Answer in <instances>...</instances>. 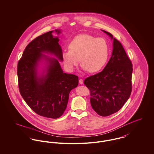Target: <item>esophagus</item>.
Instances as JSON below:
<instances>
[{"label": "esophagus", "instance_id": "34e87169", "mask_svg": "<svg viewBox=\"0 0 154 154\" xmlns=\"http://www.w3.org/2000/svg\"><path fill=\"white\" fill-rule=\"evenodd\" d=\"M79 83H80V84H83V79H80L79 80Z\"/></svg>", "mask_w": 154, "mask_h": 154}]
</instances>
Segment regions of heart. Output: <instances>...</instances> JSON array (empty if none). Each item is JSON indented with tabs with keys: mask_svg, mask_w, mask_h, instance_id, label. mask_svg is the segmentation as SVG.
Segmentation results:
<instances>
[{
	"mask_svg": "<svg viewBox=\"0 0 154 154\" xmlns=\"http://www.w3.org/2000/svg\"><path fill=\"white\" fill-rule=\"evenodd\" d=\"M69 48L62 55L63 63L69 70H73L81 58L83 69L97 72L104 66L109 55L107 41L89 34L76 36L69 43Z\"/></svg>",
	"mask_w": 154,
	"mask_h": 154,
	"instance_id": "obj_1",
	"label": "heart"
}]
</instances>
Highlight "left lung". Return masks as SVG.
<instances>
[{"label": "left lung", "mask_w": 154, "mask_h": 154, "mask_svg": "<svg viewBox=\"0 0 154 154\" xmlns=\"http://www.w3.org/2000/svg\"><path fill=\"white\" fill-rule=\"evenodd\" d=\"M113 40L112 57L102 72L89 76L84 84L91 93L93 109L101 116H108L120 110L132 91L133 65L121 42L103 30Z\"/></svg>", "instance_id": "1"}]
</instances>
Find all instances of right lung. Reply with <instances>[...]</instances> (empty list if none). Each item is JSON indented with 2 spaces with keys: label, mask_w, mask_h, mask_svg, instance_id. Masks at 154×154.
I'll list each match as a JSON object with an SVG mask.
<instances>
[{
  "label": "right lung",
  "mask_w": 154,
  "mask_h": 154,
  "mask_svg": "<svg viewBox=\"0 0 154 154\" xmlns=\"http://www.w3.org/2000/svg\"><path fill=\"white\" fill-rule=\"evenodd\" d=\"M52 32L36 37L27 45L18 62L17 77L21 95L31 109L41 116L57 119L64 113L69 93L78 85V77L63 73L58 60L42 54L50 53L63 60L60 40L53 37ZM42 59L47 61L46 74L38 77L37 66Z\"/></svg>",
  "instance_id": "right-lung-1"
}]
</instances>
